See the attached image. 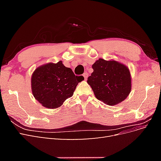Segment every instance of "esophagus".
<instances>
[{
  "label": "esophagus",
  "instance_id": "esophagus-1",
  "mask_svg": "<svg viewBox=\"0 0 161 161\" xmlns=\"http://www.w3.org/2000/svg\"><path fill=\"white\" fill-rule=\"evenodd\" d=\"M88 76H89L88 73H87V72L84 73V74H83V76H84V78H85V80H86V79H87V77H88Z\"/></svg>",
  "mask_w": 161,
  "mask_h": 161
}]
</instances>
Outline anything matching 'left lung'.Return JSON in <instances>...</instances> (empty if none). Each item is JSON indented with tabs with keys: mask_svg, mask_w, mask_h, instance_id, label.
I'll list each match as a JSON object with an SVG mask.
<instances>
[{
	"mask_svg": "<svg viewBox=\"0 0 161 161\" xmlns=\"http://www.w3.org/2000/svg\"><path fill=\"white\" fill-rule=\"evenodd\" d=\"M93 72L87 82L95 97L106 105H115L127 98L131 89L128 66L114 60L99 58L92 66Z\"/></svg>",
	"mask_w": 161,
	"mask_h": 161,
	"instance_id": "1",
	"label": "left lung"
}]
</instances>
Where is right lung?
Masks as SVG:
<instances>
[{"label": "right lung", "instance_id": "right-lung-1", "mask_svg": "<svg viewBox=\"0 0 161 161\" xmlns=\"http://www.w3.org/2000/svg\"><path fill=\"white\" fill-rule=\"evenodd\" d=\"M83 80V76H76L62 61L50 62L37 67L33 72L32 94L43 107L56 109L73 95L77 85Z\"/></svg>", "mask_w": 161, "mask_h": 161}]
</instances>
